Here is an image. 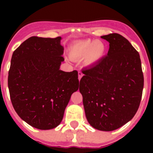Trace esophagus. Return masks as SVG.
Wrapping results in <instances>:
<instances>
[{"label":"esophagus","mask_w":153,"mask_h":153,"mask_svg":"<svg viewBox=\"0 0 153 153\" xmlns=\"http://www.w3.org/2000/svg\"><path fill=\"white\" fill-rule=\"evenodd\" d=\"M82 76H83V73L81 72V71H79L78 72V79H79V80H80Z\"/></svg>","instance_id":"esophagus-1"}]
</instances>
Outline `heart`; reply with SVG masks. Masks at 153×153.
Returning a JSON list of instances; mask_svg holds the SVG:
<instances>
[{"label":"heart","mask_w":153,"mask_h":153,"mask_svg":"<svg viewBox=\"0 0 153 153\" xmlns=\"http://www.w3.org/2000/svg\"><path fill=\"white\" fill-rule=\"evenodd\" d=\"M70 57L74 60L84 58L86 65H93L98 62L105 53V46L101 41L83 40L75 42L69 48Z\"/></svg>","instance_id":"heart-1"}]
</instances>
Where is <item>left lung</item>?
<instances>
[{"mask_svg": "<svg viewBox=\"0 0 153 153\" xmlns=\"http://www.w3.org/2000/svg\"><path fill=\"white\" fill-rule=\"evenodd\" d=\"M101 37L109 43L108 53L82 71L79 92L89 123L98 130L113 131L137 112L144 78L140 54L129 40L119 33Z\"/></svg>", "mask_w": 153, "mask_h": 153, "instance_id": "8db88e82", "label": "left lung"}]
</instances>
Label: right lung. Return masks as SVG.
<instances>
[{"mask_svg":"<svg viewBox=\"0 0 153 153\" xmlns=\"http://www.w3.org/2000/svg\"><path fill=\"white\" fill-rule=\"evenodd\" d=\"M61 37L31 36L13 51L8 88L16 113L39 129L61 123L71 95L79 88L78 72L60 70L64 60Z\"/></svg>","mask_w":153,"mask_h":153,"instance_id":"1","label":"right lung"}]
</instances>
